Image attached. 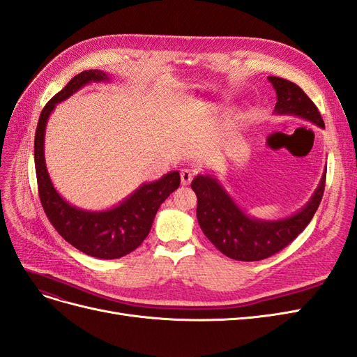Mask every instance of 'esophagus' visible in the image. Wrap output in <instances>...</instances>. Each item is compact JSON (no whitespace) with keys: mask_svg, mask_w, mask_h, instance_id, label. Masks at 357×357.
I'll return each instance as SVG.
<instances>
[{"mask_svg":"<svg viewBox=\"0 0 357 357\" xmlns=\"http://www.w3.org/2000/svg\"><path fill=\"white\" fill-rule=\"evenodd\" d=\"M180 178H181V185H189V183L192 181V178H193V174H192V171L190 169H181L180 171Z\"/></svg>","mask_w":357,"mask_h":357,"instance_id":"esophagus-1","label":"esophagus"}]
</instances>
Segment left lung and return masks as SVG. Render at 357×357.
<instances>
[{
    "mask_svg": "<svg viewBox=\"0 0 357 357\" xmlns=\"http://www.w3.org/2000/svg\"><path fill=\"white\" fill-rule=\"evenodd\" d=\"M277 93L274 112L305 119L311 123L325 128V122L307 93L298 84L275 75H269ZM326 183V169L320 185L304 208L282 220H257L247 215L228 195L218 178L213 176H197L192 189L197 193V218L205 236L219 250L235 261L255 262L283 250L307 228L317 211Z\"/></svg>",
    "mask_w": 357,
    "mask_h": 357,
    "instance_id": "left-lung-1",
    "label": "left lung"
}]
</instances>
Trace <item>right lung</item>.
<instances>
[{
    "label": "right lung",
    "instance_id": "add662e5",
    "mask_svg": "<svg viewBox=\"0 0 357 357\" xmlns=\"http://www.w3.org/2000/svg\"><path fill=\"white\" fill-rule=\"evenodd\" d=\"M109 80V75L100 70L74 75L43 109L34 142L38 195L47 219L63 240L77 250L98 259H119L134 252L149 235L160 204L180 186L178 171L168 172L153 183H144L114 208L105 211L73 207L53 188L45 160V131L50 113L56 104L67 100L84 84Z\"/></svg>",
    "mask_w": 357,
    "mask_h": 357
}]
</instances>
